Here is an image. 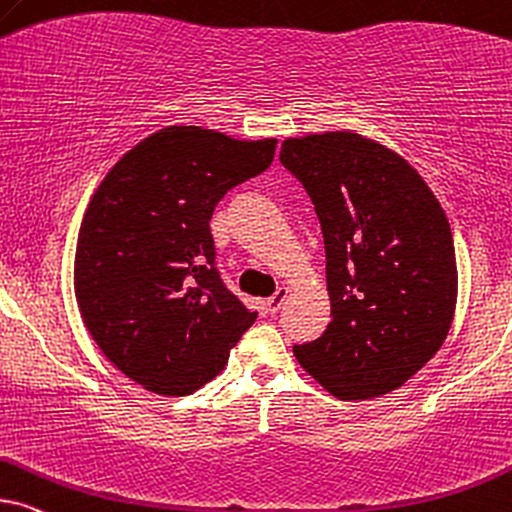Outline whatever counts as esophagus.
<instances>
[{
  "label": "esophagus",
  "instance_id": "esophagus-1",
  "mask_svg": "<svg viewBox=\"0 0 512 512\" xmlns=\"http://www.w3.org/2000/svg\"><path fill=\"white\" fill-rule=\"evenodd\" d=\"M287 296H289V287H280L275 291V294L268 298V301H265V310H268L270 315H275L277 310H280L284 305V301H287Z\"/></svg>",
  "mask_w": 512,
  "mask_h": 512
}]
</instances>
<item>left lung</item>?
I'll return each mask as SVG.
<instances>
[{
    "label": "left lung",
    "mask_w": 512,
    "mask_h": 512,
    "mask_svg": "<svg viewBox=\"0 0 512 512\" xmlns=\"http://www.w3.org/2000/svg\"><path fill=\"white\" fill-rule=\"evenodd\" d=\"M280 159L315 204L331 301L327 331L294 345L296 360L336 400L393 393L433 360L454 322L447 214L407 159L357 131L287 138Z\"/></svg>",
    "instance_id": "8db88e82"
}]
</instances>
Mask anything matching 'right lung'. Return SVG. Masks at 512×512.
I'll return each instance as SVG.
<instances>
[{
  "label": "right lung",
  "instance_id": "1",
  "mask_svg": "<svg viewBox=\"0 0 512 512\" xmlns=\"http://www.w3.org/2000/svg\"><path fill=\"white\" fill-rule=\"evenodd\" d=\"M275 148V138L167 126L124 152L91 197L75 251L79 315L101 353L150 393H195L254 324L214 268L209 221Z\"/></svg>",
  "mask_w": 512,
  "mask_h": 512
}]
</instances>
